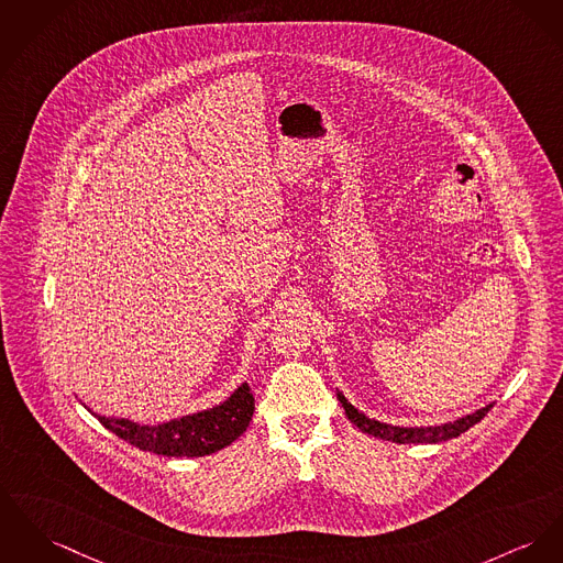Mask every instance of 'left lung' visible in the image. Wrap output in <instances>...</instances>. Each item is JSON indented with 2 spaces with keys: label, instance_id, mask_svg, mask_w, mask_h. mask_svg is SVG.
Masks as SVG:
<instances>
[{
  "label": "left lung",
  "instance_id": "1",
  "mask_svg": "<svg viewBox=\"0 0 563 563\" xmlns=\"http://www.w3.org/2000/svg\"><path fill=\"white\" fill-rule=\"evenodd\" d=\"M338 399L343 406V410L347 413V418L363 431L369 433L379 440H388L395 444H438V442H446L452 440L461 433H465L470 427H474L476 422H481L488 410L493 406H487L478 412L467 413L454 422H446V424H438V427H393L386 422H377L374 418H367L365 413L358 412L352 404H347V399L338 393Z\"/></svg>",
  "mask_w": 563,
  "mask_h": 563
}]
</instances>
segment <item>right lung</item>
<instances>
[{"label": "right lung", "instance_id": "add662e5", "mask_svg": "<svg viewBox=\"0 0 563 563\" xmlns=\"http://www.w3.org/2000/svg\"><path fill=\"white\" fill-rule=\"evenodd\" d=\"M91 412V410H89ZM254 413V395L250 386H239L222 406L184 416L164 424H136L123 418L98 416V420L117 438L141 450L164 456H205L230 446L250 424Z\"/></svg>", "mask_w": 563, "mask_h": 563}]
</instances>
